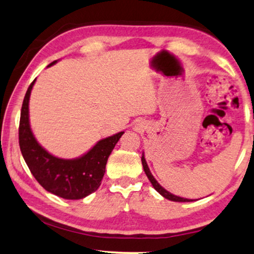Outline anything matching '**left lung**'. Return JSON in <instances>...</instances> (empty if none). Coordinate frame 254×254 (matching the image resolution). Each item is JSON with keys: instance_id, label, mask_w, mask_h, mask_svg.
<instances>
[{"instance_id": "left-lung-1", "label": "left lung", "mask_w": 254, "mask_h": 254, "mask_svg": "<svg viewBox=\"0 0 254 254\" xmlns=\"http://www.w3.org/2000/svg\"><path fill=\"white\" fill-rule=\"evenodd\" d=\"M141 160H142V165H143V170H144L146 176H148V179L150 180V182H151V185L153 186V188L156 189L158 192L161 194V196L165 197L168 200H173V201H183V203H185V201H192V199H188V198H182V197L175 196V194L168 192L166 189H164L163 187H161L159 183L157 182V180L153 178V175L151 174V172H150L149 167H148V164H146V161H145L144 153H143Z\"/></svg>"}]
</instances>
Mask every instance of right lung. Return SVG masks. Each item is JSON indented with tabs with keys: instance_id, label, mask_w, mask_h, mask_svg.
Segmentation results:
<instances>
[{
	"instance_id": "right-lung-1",
	"label": "right lung",
	"mask_w": 254,
	"mask_h": 254,
	"mask_svg": "<svg viewBox=\"0 0 254 254\" xmlns=\"http://www.w3.org/2000/svg\"><path fill=\"white\" fill-rule=\"evenodd\" d=\"M57 63L53 62L49 66ZM35 80L29 84L21 106L19 123V146L29 171L40 185L49 192L64 199H81L101 186L106 161L119 138L120 131L98 141L83 156L75 159H62L42 148L29 126L28 103Z\"/></svg>"
}]
</instances>
